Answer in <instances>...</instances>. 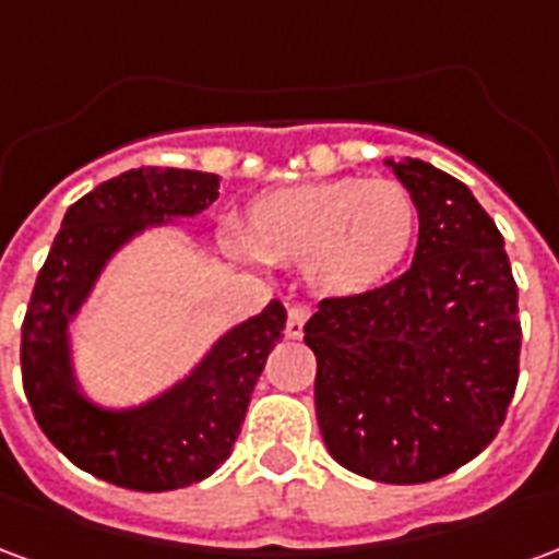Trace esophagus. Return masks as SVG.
I'll return each instance as SVG.
<instances>
[{
	"label": "esophagus",
	"mask_w": 559,
	"mask_h": 559,
	"mask_svg": "<svg viewBox=\"0 0 559 559\" xmlns=\"http://www.w3.org/2000/svg\"><path fill=\"white\" fill-rule=\"evenodd\" d=\"M308 317H311V311L305 305H293L287 311V338H302Z\"/></svg>",
	"instance_id": "34e87169"
}]
</instances>
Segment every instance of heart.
<instances>
[{
    "instance_id": "1",
    "label": "heart",
    "mask_w": 559,
    "mask_h": 559,
    "mask_svg": "<svg viewBox=\"0 0 559 559\" xmlns=\"http://www.w3.org/2000/svg\"><path fill=\"white\" fill-rule=\"evenodd\" d=\"M416 221L401 182L341 176L257 197L245 212V245L266 263L302 266L323 296H362L401 266Z\"/></svg>"
}]
</instances>
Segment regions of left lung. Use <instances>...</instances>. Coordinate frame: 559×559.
Masks as SVG:
<instances>
[{"label": "left lung", "instance_id": "obj_1", "mask_svg": "<svg viewBox=\"0 0 559 559\" xmlns=\"http://www.w3.org/2000/svg\"><path fill=\"white\" fill-rule=\"evenodd\" d=\"M392 170L419 212L413 266L362 296L323 299L305 344L329 455L365 479L419 485L497 437L518 386L521 320L503 236L467 185L419 158Z\"/></svg>", "mask_w": 559, "mask_h": 559}]
</instances>
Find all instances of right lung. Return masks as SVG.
<instances>
[{"instance_id": "right-lung-1", "label": "right lung", "mask_w": 559, "mask_h": 559, "mask_svg": "<svg viewBox=\"0 0 559 559\" xmlns=\"http://www.w3.org/2000/svg\"><path fill=\"white\" fill-rule=\"evenodd\" d=\"M218 200V176L140 167L80 197L44 260L20 335L23 389L47 440L80 469L131 491H173L230 457L257 377L284 338L278 299L227 332L167 395L107 413L83 401L68 365V323L116 248L148 224L197 215Z\"/></svg>"}]
</instances>
